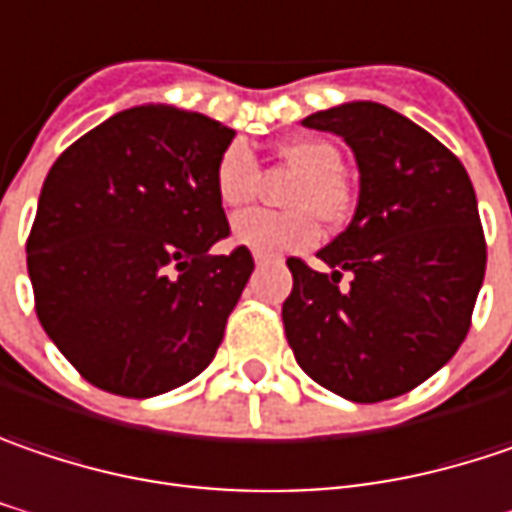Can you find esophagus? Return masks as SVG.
<instances>
[{
  "label": "esophagus",
  "instance_id": "obj_1",
  "mask_svg": "<svg viewBox=\"0 0 512 512\" xmlns=\"http://www.w3.org/2000/svg\"><path fill=\"white\" fill-rule=\"evenodd\" d=\"M269 260H272V257H266V255H255V263H257V266H266V263H269Z\"/></svg>",
  "mask_w": 512,
  "mask_h": 512
}]
</instances>
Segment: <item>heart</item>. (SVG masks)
Listing matches in <instances>:
<instances>
[{
	"label": "heart",
	"instance_id": "obj_1",
	"mask_svg": "<svg viewBox=\"0 0 512 512\" xmlns=\"http://www.w3.org/2000/svg\"><path fill=\"white\" fill-rule=\"evenodd\" d=\"M292 167L304 173L289 196L298 211H246L231 220V240L255 255H284L310 249L318 240V217L330 226L345 223L353 194L342 176V150L318 136L289 138L278 147ZM214 188L226 208H243L257 194V162L243 141L228 144L217 159Z\"/></svg>",
	"mask_w": 512,
	"mask_h": 512
}]
</instances>
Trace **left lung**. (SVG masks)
<instances>
[{"label": "left lung", "instance_id": "1", "mask_svg": "<svg viewBox=\"0 0 512 512\" xmlns=\"http://www.w3.org/2000/svg\"><path fill=\"white\" fill-rule=\"evenodd\" d=\"M301 124L345 138L359 199L350 226L318 252L330 272L286 260V342L304 374L345 400L400 397L469 333L487 269L472 182L432 133L374 101L330 106Z\"/></svg>", "mask_w": 512, "mask_h": 512}]
</instances>
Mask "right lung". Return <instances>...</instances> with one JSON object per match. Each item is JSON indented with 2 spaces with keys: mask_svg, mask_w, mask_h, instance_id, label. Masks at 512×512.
Instances as JSON below:
<instances>
[{
  "mask_svg": "<svg viewBox=\"0 0 512 512\" xmlns=\"http://www.w3.org/2000/svg\"><path fill=\"white\" fill-rule=\"evenodd\" d=\"M234 130L167 104L124 109L51 165L28 237L48 339L83 379L156 397L199 376L255 269L214 188Z\"/></svg>",
  "mask_w": 512,
  "mask_h": 512,
  "instance_id": "1",
  "label": "right lung"
}]
</instances>
